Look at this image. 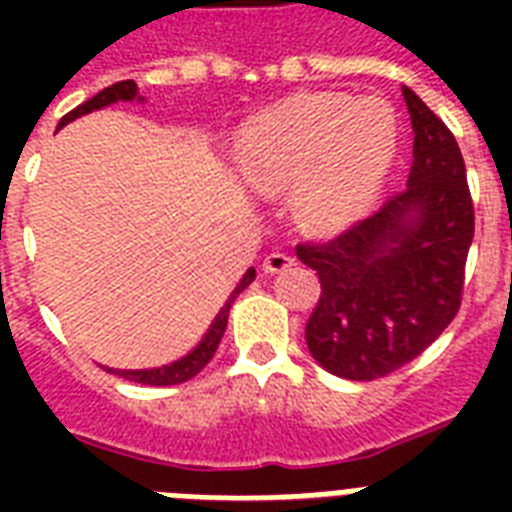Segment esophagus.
I'll use <instances>...</instances> for the list:
<instances>
[{
	"instance_id": "obj_1",
	"label": "esophagus",
	"mask_w": 512,
	"mask_h": 512,
	"mask_svg": "<svg viewBox=\"0 0 512 512\" xmlns=\"http://www.w3.org/2000/svg\"><path fill=\"white\" fill-rule=\"evenodd\" d=\"M295 265V257H289L287 252H271V255H265L263 260V271L265 273H284L287 268Z\"/></svg>"
}]
</instances>
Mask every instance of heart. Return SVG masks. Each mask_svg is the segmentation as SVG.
<instances>
[{"label": "heart", "instance_id": "obj_1", "mask_svg": "<svg viewBox=\"0 0 512 512\" xmlns=\"http://www.w3.org/2000/svg\"><path fill=\"white\" fill-rule=\"evenodd\" d=\"M398 148L393 108L380 98L311 92L244 127L236 162L255 191H292L297 223L316 233L348 228L374 207Z\"/></svg>", "mask_w": 512, "mask_h": 512}]
</instances>
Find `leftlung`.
<instances>
[{
	"label": "left lung",
	"mask_w": 512,
	"mask_h": 512,
	"mask_svg": "<svg viewBox=\"0 0 512 512\" xmlns=\"http://www.w3.org/2000/svg\"><path fill=\"white\" fill-rule=\"evenodd\" d=\"M401 92L414 130L406 191L337 239L297 247L321 281L305 342L345 380L396 372L452 324L476 231L457 140L409 87Z\"/></svg>",
	"instance_id": "1"
}]
</instances>
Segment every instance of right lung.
I'll list each match as a JSON object with an SVG mask.
<instances>
[{"mask_svg":"<svg viewBox=\"0 0 512 512\" xmlns=\"http://www.w3.org/2000/svg\"><path fill=\"white\" fill-rule=\"evenodd\" d=\"M119 100H143L138 95V84L132 82V79H127V82H116L111 84V87H106V90H100L98 95H92L90 100H84L82 106H76L71 114L63 116L58 124V130L60 127H66L68 122L79 119V116L92 114V111L111 106V103H119ZM252 281H255V268H249V271L241 276V281L236 284L231 297L225 300V305L220 308L215 321L209 324V329L204 332L199 345H196L191 353H185L183 358H177V361H172V364L154 366V369H108L106 366V372L119 374V377H124V380H130V382H140V385H180V382H188L191 377H196V374H199L209 361H212L217 345H220V340H223L225 327H228V313H231L233 300H236V295L244 292Z\"/></svg>","mask_w":512,"mask_h":512,"instance_id":"add662e5","label":"right lung"}]
</instances>
